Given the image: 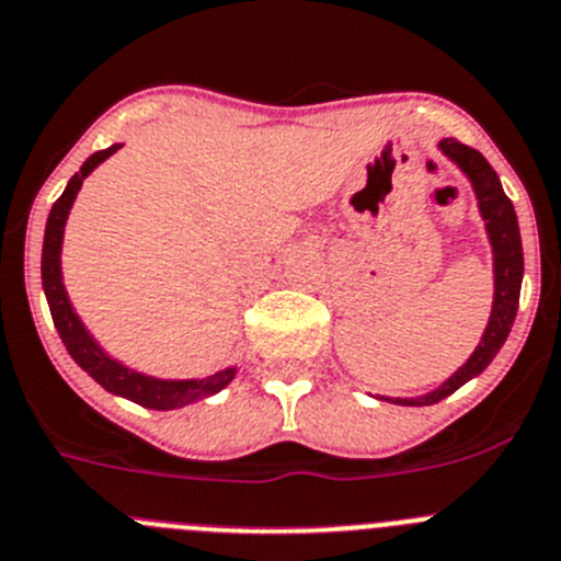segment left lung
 <instances>
[{"label": "left lung", "mask_w": 561, "mask_h": 561, "mask_svg": "<svg viewBox=\"0 0 561 561\" xmlns=\"http://www.w3.org/2000/svg\"><path fill=\"white\" fill-rule=\"evenodd\" d=\"M438 150L450 161H456L461 173L469 179V184H472V190H476L478 209H481V218L486 224L494 260L492 316H489L481 343H478L476 352L469 355V360L458 368L456 375L447 377L442 386L433 388L431 393H422V397H405V400L402 397H397V400L382 397V400L397 402V405H436L444 397L458 391L463 382L481 375L483 368L494 360V355L501 352L508 332H512L519 305V285H523V243H519L517 215H514V204L503 193L501 179L492 170V164L476 148L461 145L458 139H442Z\"/></svg>", "instance_id": "8db88e82"}]
</instances>
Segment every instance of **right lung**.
Masks as SVG:
<instances>
[{"label":"right lung","mask_w":561,"mask_h":561,"mask_svg":"<svg viewBox=\"0 0 561 561\" xmlns=\"http://www.w3.org/2000/svg\"><path fill=\"white\" fill-rule=\"evenodd\" d=\"M123 145H111V148L98 150L83 161L80 173L69 179L67 190L53 204V211L47 218V231H44V249H42V282L44 293H47V305L53 312L55 330H58L60 341L72 355V360L83 368L85 375L98 380L105 391L125 397V400L136 402V405L153 408V411H173V408H184L190 402H198L204 397L224 391L237 375V366L220 368L215 375L201 377V380H161V377L142 375L134 368L123 366L119 360L103 352L92 332L85 330L83 321L75 312L72 301L64 287V274H60V245H64V226H67L69 209H72L75 198H78L80 186H83L85 175L92 173L98 164H103L108 156H114Z\"/></svg>","instance_id":"1"}]
</instances>
